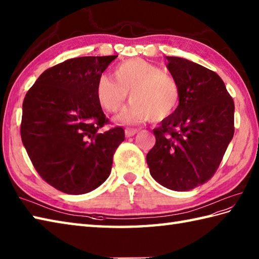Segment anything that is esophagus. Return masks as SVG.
I'll return each mask as SVG.
<instances>
[{
  "instance_id": "1",
  "label": "esophagus",
  "mask_w": 259,
  "mask_h": 259,
  "mask_svg": "<svg viewBox=\"0 0 259 259\" xmlns=\"http://www.w3.org/2000/svg\"><path fill=\"white\" fill-rule=\"evenodd\" d=\"M139 131H140V130H137V128H126V130H125V135L127 136V137L134 136Z\"/></svg>"
}]
</instances>
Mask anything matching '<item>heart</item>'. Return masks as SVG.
<instances>
[{
    "label": "heart",
    "instance_id": "heart-1",
    "mask_svg": "<svg viewBox=\"0 0 259 259\" xmlns=\"http://www.w3.org/2000/svg\"><path fill=\"white\" fill-rule=\"evenodd\" d=\"M113 78L99 75L95 83V96L107 113H117L130 93L132 100L118 120L139 124L153 119L163 120L176 112L180 102V86L177 79L162 68L143 59L128 60L117 66Z\"/></svg>",
    "mask_w": 259,
    "mask_h": 259
}]
</instances>
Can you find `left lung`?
I'll list each match as a JSON object with an SVG mask.
<instances>
[{"instance_id":"1","label":"left lung","mask_w":259,"mask_h":259,"mask_svg":"<svg viewBox=\"0 0 259 259\" xmlns=\"http://www.w3.org/2000/svg\"><path fill=\"white\" fill-rule=\"evenodd\" d=\"M166 59L180 86V102L153 130L156 142L146 162L163 187L189 191L208 182L218 170L235 133V104L214 71L183 58Z\"/></svg>"}]
</instances>
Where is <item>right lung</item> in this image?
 <instances>
[{
	"instance_id": "obj_1",
	"label": "right lung",
	"mask_w": 259,
	"mask_h": 259,
	"mask_svg": "<svg viewBox=\"0 0 259 259\" xmlns=\"http://www.w3.org/2000/svg\"><path fill=\"white\" fill-rule=\"evenodd\" d=\"M117 56L68 59L41 73L22 105L21 139L44 180L68 194L91 192L106 181L123 127L102 131L109 119L95 83Z\"/></svg>"
}]
</instances>
